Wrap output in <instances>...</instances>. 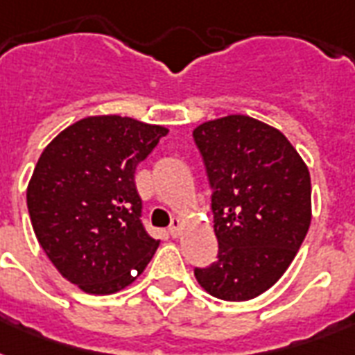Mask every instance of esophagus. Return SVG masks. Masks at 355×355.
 Returning <instances> with one entry per match:
<instances>
[{
    "label": "esophagus",
    "instance_id": "obj_1",
    "mask_svg": "<svg viewBox=\"0 0 355 355\" xmlns=\"http://www.w3.org/2000/svg\"><path fill=\"white\" fill-rule=\"evenodd\" d=\"M180 227H182V221L175 217V219L171 221V225H169V228H167V232L171 234L173 237H177L178 234H180Z\"/></svg>",
    "mask_w": 355,
    "mask_h": 355
}]
</instances>
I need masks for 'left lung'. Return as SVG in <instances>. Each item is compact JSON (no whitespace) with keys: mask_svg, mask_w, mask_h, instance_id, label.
Segmentation results:
<instances>
[{"mask_svg":"<svg viewBox=\"0 0 355 355\" xmlns=\"http://www.w3.org/2000/svg\"><path fill=\"white\" fill-rule=\"evenodd\" d=\"M193 139L219 243L217 261L195 267V278L216 298L250 300L280 280L308 234V167L280 130L248 116L202 123Z\"/></svg>","mask_w":355,"mask_h":355,"instance_id":"left-lung-1","label":"left lung"}]
</instances>
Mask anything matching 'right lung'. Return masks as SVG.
I'll use <instances>...</instances> for the list:
<instances>
[{"mask_svg": "<svg viewBox=\"0 0 355 355\" xmlns=\"http://www.w3.org/2000/svg\"><path fill=\"white\" fill-rule=\"evenodd\" d=\"M166 134L132 118H86L38 158L31 223L51 263L83 291L110 295L132 284L160 245L141 223L134 173Z\"/></svg>", "mask_w": 355, "mask_h": 355, "instance_id": "add662e5", "label": "right lung"}]
</instances>
